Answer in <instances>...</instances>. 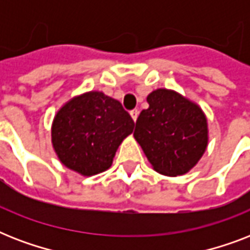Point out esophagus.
Segmentation results:
<instances>
[{
  "instance_id": "34e87169",
  "label": "esophagus",
  "mask_w": 250,
  "mask_h": 250,
  "mask_svg": "<svg viewBox=\"0 0 250 250\" xmlns=\"http://www.w3.org/2000/svg\"><path fill=\"white\" fill-rule=\"evenodd\" d=\"M131 117H132V119H133V121L136 122L137 117H139V110H137V109H133V110H131Z\"/></svg>"
}]
</instances>
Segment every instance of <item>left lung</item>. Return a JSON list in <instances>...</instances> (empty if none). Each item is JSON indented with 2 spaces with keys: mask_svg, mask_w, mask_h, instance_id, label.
Segmentation results:
<instances>
[{
  "mask_svg": "<svg viewBox=\"0 0 250 250\" xmlns=\"http://www.w3.org/2000/svg\"><path fill=\"white\" fill-rule=\"evenodd\" d=\"M146 101L149 107L137 118L133 136L160 174H186L208 145L205 115L196 104L174 90L157 89Z\"/></svg>",
  "mask_w": 250,
  "mask_h": 250,
  "instance_id": "1",
  "label": "left lung"
}]
</instances>
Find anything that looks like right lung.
<instances>
[{"mask_svg": "<svg viewBox=\"0 0 250 250\" xmlns=\"http://www.w3.org/2000/svg\"><path fill=\"white\" fill-rule=\"evenodd\" d=\"M135 122L119 101L101 92L72 98L57 113L52 143L61 162L90 176L107 170Z\"/></svg>", "mask_w": 250, "mask_h": 250, "instance_id": "add662e5", "label": "right lung"}]
</instances>
